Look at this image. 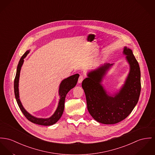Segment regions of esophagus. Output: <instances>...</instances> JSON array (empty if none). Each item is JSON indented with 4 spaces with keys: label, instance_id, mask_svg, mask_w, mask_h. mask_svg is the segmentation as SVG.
<instances>
[{
    "label": "esophagus",
    "instance_id": "obj_1",
    "mask_svg": "<svg viewBox=\"0 0 155 155\" xmlns=\"http://www.w3.org/2000/svg\"><path fill=\"white\" fill-rule=\"evenodd\" d=\"M83 75H82V74H80V77H79V78H78V83H82V81H83Z\"/></svg>",
    "mask_w": 155,
    "mask_h": 155
}]
</instances>
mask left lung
I'll return each instance as SVG.
<instances>
[{
    "label": "left lung",
    "mask_w": 155,
    "mask_h": 155,
    "mask_svg": "<svg viewBox=\"0 0 155 155\" xmlns=\"http://www.w3.org/2000/svg\"><path fill=\"white\" fill-rule=\"evenodd\" d=\"M123 54L129 64L130 72L119 93L113 96L108 95L101 84L113 64H105L89 72L88 77L82 82L88 111L94 119L103 124H116L125 119L137 104L140 94L139 63L130 49L125 47Z\"/></svg>",
    "instance_id": "left-lung-1"
}]
</instances>
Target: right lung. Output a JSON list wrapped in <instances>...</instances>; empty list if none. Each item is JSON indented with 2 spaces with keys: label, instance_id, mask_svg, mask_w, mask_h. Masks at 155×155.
I'll return each mask as SVG.
<instances>
[{
  "label": "right lung",
  "instance_id": "add662e5",
  "mask_svg": "<svg viewBox=\"0 0 155 155\" xmlns=\"http://www.w3.org/2000/svg\"><path fill=\"white\" fill-rule=\"evenodd\" d=\"M29 51H27L21 58L19 60V64L18 65L16 74L15 78L14 81V92L15 98L17 101V103L20 108L21 110L22 111V113L24 116L26 117V118L29 121L37 124L39 125H42V126H51L53 125L55 123H57L62 115L64 110V103H65V99L67 94L68 93V91L74 88L78 81V79L79 77V74H76L73 75H71L67 78L64 79L61 84H60V88H59V95L60 96V101L58 103V107L54 113V114L49 118L48 119H39L36 118L35 117L31 115L29 113H28L25 109L24 108L21 101L19 99V75H20V71L22 67V65L24 63V59L26 57V55L29 54Z\"/></svg>",
  "mask_w": 155,
  "mask_h": 155
}]
</instances>
